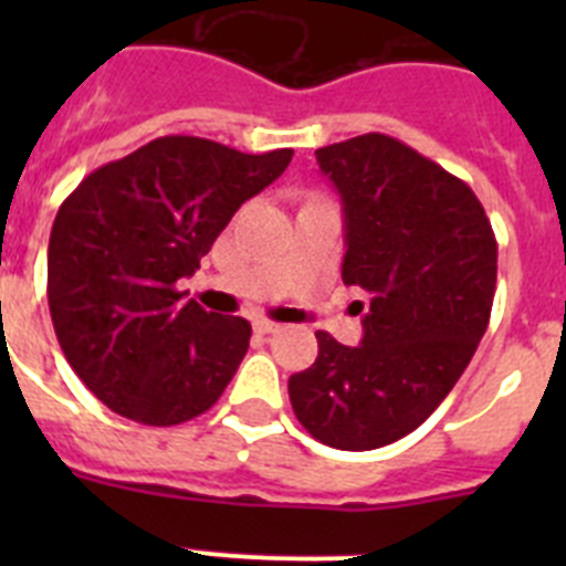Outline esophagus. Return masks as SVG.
<instances>
[{"label":"esophagus","mask_w":566,"mask_h":566,"mask_svg":"<svg viewBox=\"0 0 566 566\" xmlns=\"http://www.w3.org/2000/svg\"><path fill=\"white\" fill-rule=\"evenodd\" d=\"M252 326H254V332H258V334H277L280 328H283L280 323H272V319H266V317H258Z\"/></svg>","instance_id":"obj_1"}]
</instances>
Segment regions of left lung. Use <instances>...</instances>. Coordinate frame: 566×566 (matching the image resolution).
Returning <instances> with one entry per match:
<instances>
[{"label": "left lung", "mask_w": 566, "mask_h": 566, "mask_svg": "<svg viewBox=\"0 0 566 566\" xmlns=\"http://www.w3.org/2000/svg\"><path fill=\"white\" fill-rule=\"evenodd\" d=\"M317 164L343 201V283L368 300L359 345L317 332V359L289 377V399L323 444L374 451L417 431L468 368L499 249L473 189L391 135L323 147Z\"/></svg>", "instance_id": "obj_1"}]
</instances>
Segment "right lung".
Returning a JSON list of instances; mask_svg holds the SVG:
<instances>
[{
    "label": "right lung",
    "mask_w": 566,
    "mask_h": 566,
    "mask_svg": "<svg viewBox=\"0 0 566 566\" xmlns=\"http://www.w3.org/2000/svg\"><path fill=\"white\" fill-rule=\"evenodd\" d=\"M292 155L164 135L90 172L59 207L50 317L70 368L109 411L169 428L221 399L252 326L184 303L178 283Z\"/></svg>",
    "instance_id": "right-lung-1"
}]
</instances>
